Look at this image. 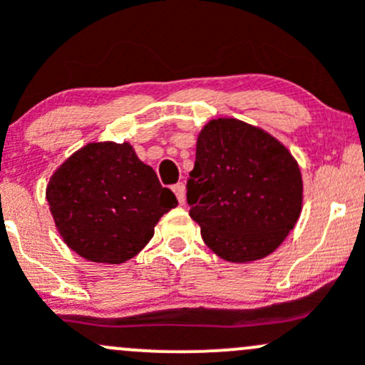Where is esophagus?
I'll return each mask as SVG.
<instances>
[{"instance_id": "34e87169", "label": "esophagus", "mask_w": 365, "mask_h": 365, "mask_svg": "<svg viewBox=\"0 0 365 365\" xmlns=\"http://www.w3.org/2000/svg\"><path fill=\"white\" fill-rule=\"evenodd\" d=\"M173 192L176 194L178 203L183 205V201H185V185L183 183H176V185H173Z\"/></svg>"}]
</instances>
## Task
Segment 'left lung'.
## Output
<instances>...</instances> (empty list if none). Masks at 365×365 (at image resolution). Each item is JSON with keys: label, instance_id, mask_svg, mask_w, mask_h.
I'll use <instances>...</instances> for the list:
<instances>
[{"label": "left lung", "instance_id": "obj_1", "mask_svg": "<svg viewBox=\"0 0 365 365\" xmlns=\"http://www.w3.org/2000/svg\"><path fill=\"white\" fill-rule=\"evenodd\" d=\"M187 203L217 256L231 263L261 259L284 242L300 217V168L268 132L217 118L197 138Z\"/></svg>", "mask_w": 365, "mask_h": 365}]
</instances>
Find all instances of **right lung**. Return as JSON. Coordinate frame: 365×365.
Wrapping results in <instances>:
<instances>
[{"mask_svg":"<svg viewBox=\"0 0 365 365\" xmlns=\"http://www.w3.org/2000/svg\"><path fill=\"white\" fill-rule=\"evenodd\" d=\"M47 201L65 244L95 263H125L178 205L128 143H90L56 169Z\"/></svg>","mask_w":365,"mask_h":365,"instance_id":"obj_1","label":"right lung"}]
</instances>
